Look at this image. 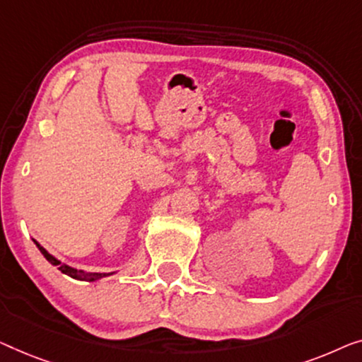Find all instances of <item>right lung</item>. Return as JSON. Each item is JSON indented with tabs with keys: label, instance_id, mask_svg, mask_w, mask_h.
Returning a JSON list of instances; mask_svg holds the SVG:
<instances>
[{
	"label": "right lung",
	"instance_id": "add662e5",
	"mask_svg": "<svg viewBox=\"0 0 362 362\" xmlns=\"http://www.w3.org/2000/svg\"><path fill=\"white\" fill-rule=\"evenodd\" d=\"M35 243V246L39 247V251L44 254V257L47 259V261L52 264V266H57V269L60 272H64V274H67V276H70V277H74V279H78V281H88V282H93V281H96V279H101V277H106V276H110V274H100V272H83V271H77V269H72V267H69V266H64V264H60V261H57V259H55L54 256H50V254L45 251V249L40 246V244L37 243V241H34Z\"/></svg>",
	"mask_w": 362,
	"mask_h": 362
}]
</instances>
